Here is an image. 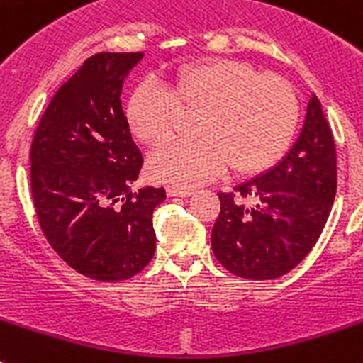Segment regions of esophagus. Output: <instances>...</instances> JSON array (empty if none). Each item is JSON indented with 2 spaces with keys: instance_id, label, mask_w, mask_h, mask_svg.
<instances>
[{
  "instance_id": "34e87169",
  "label": "esophagus",
  "mask_w": 363,
  "mask_h": 363,
  "mask_svg": "<svg viewBox=\"0 0 363 363\" xmlns=\"http://www.w3.org/2000/svg\"><path fill=\"white\" fill-rule=\"evenodd\" d=\"M166 191H167V196H169V197H188V196H191V194H194V190H191V188L173 186V184L166 186Z\"/></svg>"
}]
</instances>
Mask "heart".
Returning a JSON list of instances; mask_svg holds the SVG:
<instances>
[{
  "mask_svg": "<svg viewBox=\"0 0 363 363\" xmlns=\"http://www.w3.org/2000/svg\"><path fill=\"white\" fill-rule=\"evenodd\" d=\"M182 114H199L197 140L158 147L147 172L157 181L197 186L227 166L255 175L279 162L297 129L299 99L277 75L236 60H208L179 69L166 88L142 83L127 105L130 130L145 145L172 138Z\"/></svg>",
  "mask_w": 363,
  "mask_h": 363,
  "instance_id": "1",
  "label": "heart"
}]
</instances>
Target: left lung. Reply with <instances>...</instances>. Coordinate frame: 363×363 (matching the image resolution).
Segmentation results:
<instances>
[{
  "instance_id": "8db88e82",
  "label": "left lung",
  "mask_w": 363,
  "mask_h": 363,
  "mask_svg": "<svg viewBox=\"0 0 363 363\" xmlns=\"http://www.w3.org/2000/svg\"><path fill=\"white\" fill-rule=\"evenodd\" d=\"M336 147L321 103L306 106L303 129L277 166L218 194L221 210L212 251L236 277L271 280L286 275L318 242L336 196ZM242 199H252L245 207Z\"/></svg>"
}]
</instances>
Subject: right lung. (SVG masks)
I'll return each mask as SVG.
<instances>
[{"instance_id": "1", "label": "right lung", "mask_w": 363, "mask_h": 363, "mask_svg": "<svg viewBox=\"0 0 363 363\" xmlns=\"http://www.w3.org/2000/svg\"><path fill=\"white\" fill-rule=\"evenodd\" d=\"M144 53H97L57 90L31 144V191L42 233L81 275L127 280L157 249L164 188L133 191L144 158L121 108L125 77Z\"/></svg>"}]
</instances>
